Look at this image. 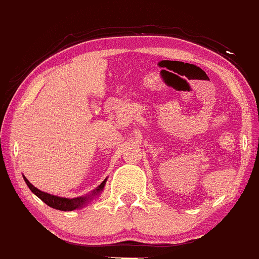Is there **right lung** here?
I'll return each mask as SVG.
<instances>
[{
	"label": "right lung",
	"mask_w": 259,
	"mask_h": 259,
	"mask_svg": "<svg viewBox=\"0 0 259 259\" xmlns=\"http://www.w3.org/2000/svg\"><path fill=\"white\" fill-rule=\"evenodd\" d=\"M24 181H26L27 186L29 187V190H31L34 195L38 196L43 202L47 203L50 207L59 209V211H73V209L80 207V206H83L84 203L92 197V196L97 195L98 192L102 191V190L104 189V185H105V180H104V181L99 185V187H98L97 190H94L93 194L91 196H85V197H75V198H64V197H58V196H53V195L47 194V192L40 191V190L36 189V187H34L26 178H24Z\"/></svg>",
	"instance_id": "add662e5"
}]
</instances>
